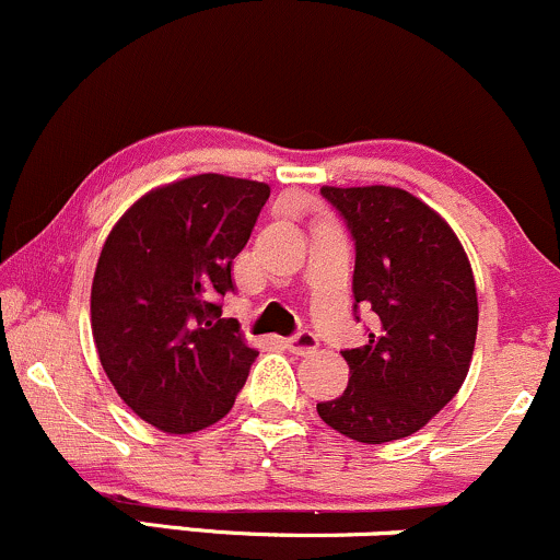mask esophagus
I'll use <instances>...</instances> for the list:
<instances>
[{"label":"esophagus","mask_w":560,"mask_h":560,"mask_svg":"<svg viewBox=\"0 0 560 560\" xmlns=\"http://www.w3.org/2000/svg\"><path fill=\"white\" fill-rule=\"evenodd\" d=\"M284 346H287V350H292V353H298V355H311V353H316L318 337L313 335V331L303 329V331H298V335L287 337Z\"/></svg>","instance_id":"1"}]
</instances>
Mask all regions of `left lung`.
I'll list each match as a JSON object with an SVG mask.
<instances>
[{"instance_id": "left-lung-1", "label": "left lung", "mask_w": 560, "mask_h": 560, "mask_svg": "<svg viewBox=\"0 0 560 560\" xmlns=\"http://www.w3.org/2000/svg\"><path fill=\"white\" fill-rule=\"evenodd\" d=\"M322 196L355 244L353 308H372L380 322L366 346L342 350L348 388L316 411L361 444L407 439L468 377L478 331L468 255L450 223L409 190L324 186Z\"/></svg>"}]
</instances>
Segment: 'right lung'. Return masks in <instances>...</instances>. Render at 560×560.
Masks as SVG:
<instances>
[{
    "label": "right lung",
    "mask_w": 560,
    "mask_h": 560,
    "mask_svg": "<svg viewBox=\"0 0 560 560\" xmlns=\"http://www.w3.org/2000/svg\"><path fill=\"white\" fill-rule=\"evenodd\" d=\"M266 183L207 172L153 188L119 218L92 279V337L140 420L194 433L236 401L257 350L220 298L268 201Z\"/></svg>",
    "instance_id": "1"
}]
</instances>
